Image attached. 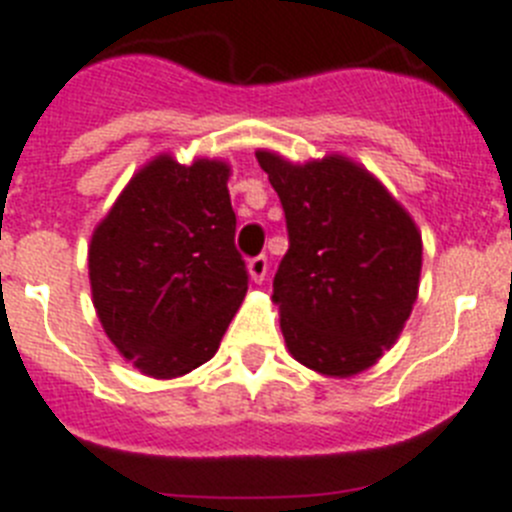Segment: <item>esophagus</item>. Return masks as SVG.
<instances>
[{
	"mask_svg": "<svg viewBox=\"0 0 512 512\" xmlns=\"http://www.w3.org/2000/svg\"><path fill=\"white\" fill-rule=\"evenodd\" d=\"M247 270H250V278L255 283L265 281V275H268V257L265 255H257L247 262Z\"/></svg>",
	"mask_w": 512,
	"mask_h": 512,
	"instance_id": "1",
	"label": "esophagus"
}]
</instances>
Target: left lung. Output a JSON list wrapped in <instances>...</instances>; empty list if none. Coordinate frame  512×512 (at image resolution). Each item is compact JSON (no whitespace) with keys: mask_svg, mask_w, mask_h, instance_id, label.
I'll list each match as a JSON object with an SVG mask.
<instances>
[{"mask_svg":"<svg viewBox=\"0 0 512 512\" xmlns=\"http://www.w3.org/2000/svg\"><path fill=\"white\" fill-rule=\"evenodd\" d=\"M286 213L288 252L273 278L291 355L353 376L397 342L417 299L422 239L371 172L332 154L291 164L257 151Z\"/></svg>","mask_w":512,"mask_h":512,"instance_id":"obj_1","label":"left lung"}]
</instances>
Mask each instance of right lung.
Listing matches in <instances>:
<instances>
[{
	"label": "right lung",
	"mask_w": 512,
	"mask_h": 512,
	"mask_svg": "<svg viewBox=\"0 0 512 512\" xmlns=\"http://www.w3.org/2000/svg\"><path fill=\"white\" fill-rule=\"evenodd\" d=\"M226 180V162L185 167L162 154L131 177L92 234V304L146 376L175 379L211 361L247 293Z\"/></svg>",
	"instance_id": "right-lung-1"
}]
</instances>
